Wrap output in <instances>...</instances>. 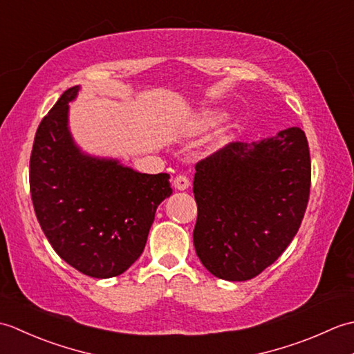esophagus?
I'll return each instance as SVG.
<instances>
[{
	"label": "esophagus",
	"mask_w": 354,
	"mask_h": 354,
	"mask_svg": "<svg viewBox=\"0 0 354 354\" xmlns=\"http://www.w3.org/2000/svg\"><path fill=\"white\" fill-rule=\"evenodd\" d=\"M173 185L178 190H187L190 187V179L185 175H178L175 179H173Z\"/></svg>",
	"instance_id": "1"
}]
</instances>
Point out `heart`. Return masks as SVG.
Here are the masks:
<instances>
[{"label":"heart","mask_w":354,"mask_h":354,"mask_svg":"<svg viewBox=\"0 0 354 354\" xmlns=\"http://www.w3.org/2000/svg\"><path fill=\"white\" fill-rule=\"evenodd\" d=\"M216 118H217V115H214V114L204 115L202 118H199L198 122L193 123V129H204V127L213 124L216 122Z\"/></svg>","instance_id":"heart-1"}]
</instances>
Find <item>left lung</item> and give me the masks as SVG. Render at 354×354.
Here are the masks:
<instances>
[{"label": "left lung", "instance_id": "left-lung-1", "mask_svg": "<svg viewBox=\"0 0 354 354\" xmlns=\"http://www.w3.org/2000/svg\"><path fill=\"white\" fill-rule=\"evenodd\" d=\"M306 133L289 127L260 142L232 141L196 164L193 243L214 277L245 281L280 257L310 194Z\"/></svg>", "mask_w": 354, "mask_h": 354}]
</instances>
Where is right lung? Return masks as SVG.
I'll list each match as a JSON object with an SVG mask.
<instances>
[{"instance_id": "add662e5", "label": "right lung", "mask_w": 354, "mask_h": 354, "mask_svg": "<svg viewBox=\"0 0 354 354\" xmlns=\"http://www.w3.org/2000/svg\"><path fill=\"white\" fill-rule=\"evenodd\" d=\"M68 88L37 127L30 155L33 208L53 250L94 278L123 274L145 251L170 175H146L80 153L66 127Z\"/></svg>"}]
</instances>
